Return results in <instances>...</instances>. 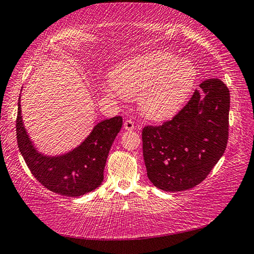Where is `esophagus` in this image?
<instances>
[{
  "label": "esophagus",
  "instance_id": "esophagus-1",
  "mask_svg": "<svg viewBox=\"0 0 254 254\" xmlns=\"http://www.w3.org/2000/svg\"><path fill=\"white\" fill-rule=\"evenodd\" d=\"M124 128L127 131L134 130V123H133L132 120H127V121L124 122Z\"/></svg>",
  "mask_w": 254,
  "mask_h": 254
}]
</instances>
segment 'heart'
Segmentation results:
<instances>
[{
	"instance_id": "heart-1",
	"label": "heart",
	"mask_w": 254,
	"mask_h": 254,
	"mask_svg": "<svg viewBox=\"0 0 254 254\" xmlns=\"http://www.w3.org/2000/svg\"><path fill=\"white\" fill-rule=\"evenodd\" d=\"M197 70L190 60L153 51L120 64L112 72L107 93L140 101V110L153 121L177 113L195 85Z\"/></svg>"
}]
</instances>
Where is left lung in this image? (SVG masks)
Masks as SVG:
<instances>
[{"mask_svg": "<svg viewBox=\"0 0 254 254\" xmlns=\"http://www.w3.org/2000/svg\"><path fill=\"white\" fill-rule=\"evenodd\" d=\"M199 87L173 120L142 130L148 178L165 191H182L197 186L226 149L229 88L218 78L206 79Z\"/></svg>", "mask_w": 254, "mask_h": 254, "instance_id": "obj_1", "label": "left lung"}]
</instances>
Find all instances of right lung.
Listing matches in <instances>:
<instances>
[{
	"label": "right lung",
	"instance_id": "obj_1",
	"mask_svg": "<svg viewBox=\"0 0 254 254\" xmlns=\"http://www.w3.org/2000/svg\"><path fill=\"white\" fill-rule=\"evenodd\" d=\"M123 120L115 117L94 127L84 142L62 156L49 157L37 151L23 126L18 103L16 139L21 154L38 182L49 190L78 197L101 186L112 143L122 127Z\"/></svg>",
	"mask_w": 254,
	"mask_h": 254
}]
</instances>
